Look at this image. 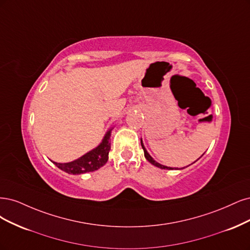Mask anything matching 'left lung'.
<instances>
[{"mask_svg":"<svg viewBox=\"0 0 250 250\" xmlns=\"http://www.w3.org/2000/svg\"><path fill=\"white\" fill-rule=\"evenodd\" d=\"M141 146H142V148H143V151H144V157H146V159L148 161V162L150 163V164H152V165H155V166H157V167H159V168H161V169H168V170H171V169H173L172 167H168V166H165V165H162V164H160V163H158L157 161H155L154 160V158H152L148 152H147V150L146 149V147H144V146H143V142H142V139H141ZM203 156H204V154H203ZM201 156V157H203ZM200 157V158H201ZM200 158H198L197 160H199ZM196 160V161H197ZM194 163V162H193ZM192 163V164H193ZM174 169H183V168H174Z\"/></svg>","mask_w":250,"mask_h":250,"instance_id":"1","label":"left lung"}]
</instances>
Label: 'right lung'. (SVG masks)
<instances>
[{
    "label": "right lung",
    "mask_w": 250,
    "mask_h": 250,
    "mask_svg": "<svg viewBox=\"0 0 250 250\" xmlns=\"http://www.w3.org/2000/svg\"><path fill=\"white\" fill-rule=\"evenodd\" d=\"M112 130H113V127L109 128L98 146L86 152L79 159L68 163H57L53 162V161L52 162L61 170L69 174H83L98 170L99 168L107 163L109 159V151L111 149L110 137Z\"/></svg>",
    "instance_id": "1"
}]
</instances>
